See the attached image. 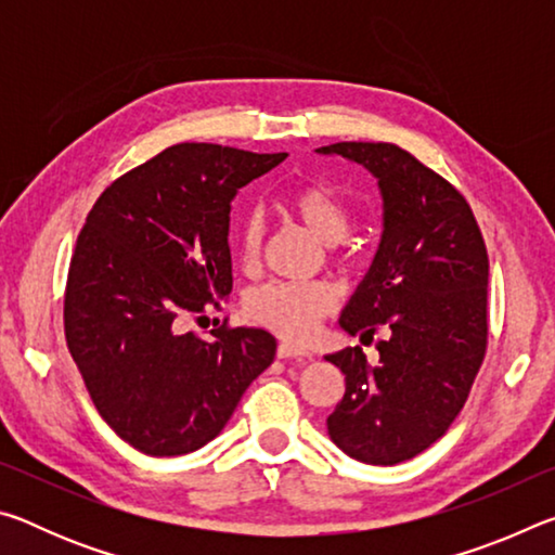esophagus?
<instances>
[{"mask_svg":"<svg viewBox=\"0 0 555 555\" xmlns=\"http://www.w3.org/2000/svg\"><path fill=\"white\" fill-rule=\"evenodd\" d=\"M276 357H279V360H304V357H308V354L300 350V347H296V345L281 343L276 347Z\"/></svg>","mask_w":555,"mask_h":555,"instance_id":"1","label":"esophagus"}]
</instances>
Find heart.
I'll list each match as a JSON object with an SVG mask.
<instances>
[{"instance_id":"1","label":"heart","mask_w":555,"mask_h":555,"mask_svg":"<svg viewBox=\"0 0 555 555\" xmlns=\"http://www.w3.org/2000/svg\"><path fill=\"white\" fill-rule=\"evenodd\" d=\"M284 210L323 244L343 242L350 230V208L343 195L323 181H304L291 188L284 195ZM261 242V220L247 215L237 224V251L247 269L259 264ZM335 306V291L325 284H267L244 300V315L286 340L306 343Z\"/></svg>"}]
</instances>
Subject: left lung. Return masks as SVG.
Listing matches in <instances>:
<instances>
[{
  "label": "left lung",
  "instance_id": "8db88e82",
  "mask_svg": "<svg viewBox=\"0 0 555 555\" xmlns=\"http://www.w3.org/2000/svg\"><path fill=\"white\" fill-rule=\"evenodd\" d=\"M362 164L379 181L384 232L340 325L370 340L327 354L345 393L327 416L333 443L360 463L397 465L430 448L465 406L487 352L490 259L465 195L406 149L337 142L318 149Z\"/></svg>",
  "mask_w": 555,
  "mask_h": 555
}]
</instances>
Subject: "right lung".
Returning <instances> with one entry per match:
<instances>
[{
	"mask_svg": "<svg viewBox=\"0 0 555 555\" xmlns=\"http://www.w3.org/2000/svg\"><path fill=\"white\" fill-rule=\"evenodd\" d=\"M220 144H176L112 181L75 242L65 343L115 434L154 457L198 450L276 354L261 327L203 340L183 318L232 291L230 203L284 162Z\"/></svg>",
	"mask_w": 555,
	"mask_h": 555,
	"instance_id": "add662e5",
	"label": "right lung"
}]
</instances>
